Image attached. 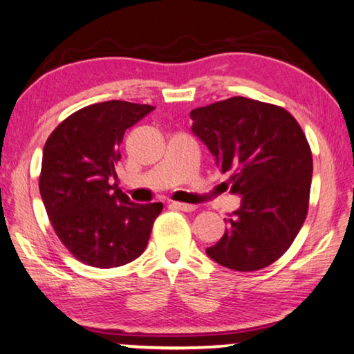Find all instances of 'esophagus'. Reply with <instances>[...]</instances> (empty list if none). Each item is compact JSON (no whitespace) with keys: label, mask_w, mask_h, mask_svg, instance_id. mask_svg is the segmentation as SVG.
<instances>
[{"label":"esophagus","mask_w":354,"mask_h":354,"mask_svg":"<svg viewBox=\"0 0 354 354\" xmlns=\"http://www.w3.org/2000/svg\"><path fill=\"white\" fill-rule=\"evenodd\" d=\"M172 207H176L182 212H193L196 209V205L193 204H185V203H172Z\"/></svg>","instance_id":"obj_1"}]
</instances>
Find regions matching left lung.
<instances>
[{
    "label": "left lung",
    "instance_id": "1",
    "mask_svg": "<svg viewBox=\"0 0 354 354\" xmlns=\"http://www.w3.org/2000/svg\"><path fill=\"white\" fill-rule=\"evenodd\" d=\"M193 133L207 145L241 207L205 253L221 266L253 272L291 247L308 212L313 160L306 134L283 107L234 96L193 109Z\"/></svg>",
    "mask_w": 354,
    "mask_h": 354
}]
</instances>
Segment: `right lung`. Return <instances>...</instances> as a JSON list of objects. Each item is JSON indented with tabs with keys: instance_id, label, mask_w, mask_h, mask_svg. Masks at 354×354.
I'll list each match as a JSON object with an SVG mask.
<instances>
[{
	"instance_id": "right-lung-1",
	"label": "right lung",
	"mask_w": 354,
	"mask_h": 354,
	"mask_svg": "<svg viewBox=\"0 0 354 354\" xmlns=\"http://www.w3.org/2000/svg\"><path fill=\"white\" fill-rule=\"evenodd\" d=\"M153 106L104 101L71 113L48 136L39 192L48 220L80 263L118 268L139 258L162 204H134L112 178L128 128Z\"/></svg>"
}]
</instances>
